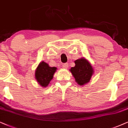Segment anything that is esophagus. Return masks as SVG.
Returning a JSON list of instances; mask_svg holds the SVG:
<instances>
[{
  "instance_id": "obj_1",
  "label": "esophagus",
  "mask_w": 128,
  "mask_h": 128,
  "mask_svg": "<svg viewBox=\"0 0 128 128\" xmlns=\"http://www.w3.org/2000/svg\"><path fill=\"white\" fill-rule=\"evenodd\" d=\"M62 67L64 68H67L68 67V63H64V64H62Z\"/></svg>"
}]
</instances>
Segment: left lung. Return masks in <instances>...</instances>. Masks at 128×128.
<instances>
[{
  "mask_svg": "<svg viewBox=\"0 0 128 128\" xmlns=\"http://www.w3.org/2000/svg\"><path fill=\"white\" fill-rule=\"evenodd\" d=\"M76 66L71 67L70 71L74 76L76 81L80 86L88 83L93 74V68L90 62L85 58L75 61Z\"/></svg>",
  "mask_w": 128,
  "mask_h": 128,
  "instance_id": "1",
  "label": "left lung"
}]
</instances>
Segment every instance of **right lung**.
I'll return each instance as SVG.
<instances>
[{"label": "right lung", "mask_w": 128, "mask_h": 128, "mask_svg": "<svg viewBox=\"0 0 128 128\" xmlns=\"http://www.w3.org/2000/svg\"><path fill=\"white\" fill-rule=\"evenodd\" d=\"M57 70L56 67H49L48 64L42 61L38 64L35 72V76L39 84L42 87H46L53 78Z\"/></svg>", "instance_id": "1"}]
</instances>
